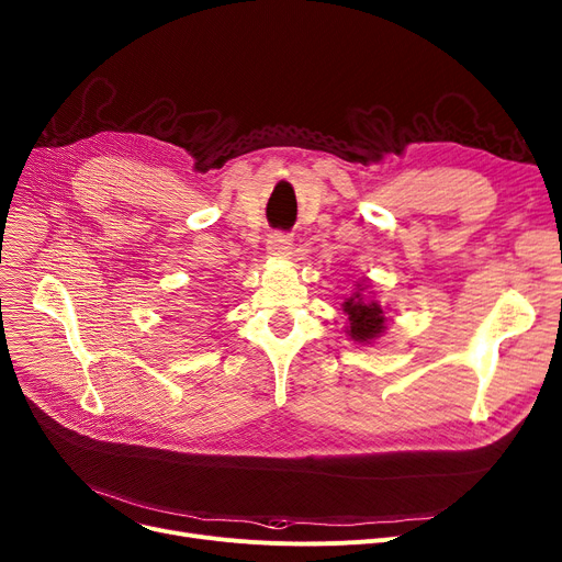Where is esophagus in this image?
Listing matches in <instances>:
<instances>
[{
	"instance_id": "1",
	"label": "esophagus",
	"mask_w": 562,
	"mask_h": 562,
	"mask_svg": "<svg viewBox=\"0 0 562 562\" xmlns=\"http://www.w3.org/2000/svg\"><path fill=\"white\" fill-rule=\"evenodd\" d=\"M266 248L273 257H289L291 255V234L286 232H271L266 239Z\"/></svg>"
}]
</instances>
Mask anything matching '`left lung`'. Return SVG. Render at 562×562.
Listing matches in <instances>:
<instances>
[{"label":"left lung","instance_id":"8db88e82","mask_svg":"<svg viewBox=\"0 0 562 562\" xmlns=\"http://www.w3.org/2000/svg\"><path fill=\"white\" fill-rule=\"evenodd\" d=\"M344 312L348 314V321H350L348 335L356 341H371L385 330L382 307L369 299H362L360 291L344 303Z\"/></svg>","mask_w":562,"mask_h":562}]
</instances>
